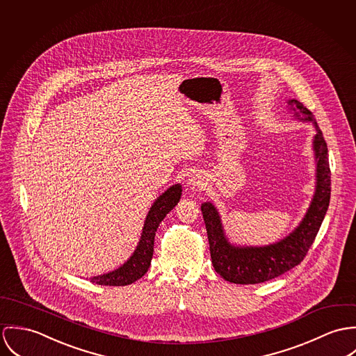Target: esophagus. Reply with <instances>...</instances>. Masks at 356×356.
<instances>
[{
  "label": "esophagus",
  "mask_w": 356,
  "mask_h": 356,
  "mask_svg": "<svg viewBox=\"0 0 356 356\" xmlns=\"http://www.w3.org/2000/svg\"><path fill=\"white\" fill-rule=\"evenodd\" d=\"M188 186H191L193 188L203 186V177L200 175H191L188 179Z\"/></svg>",
  "instance_id": "1"
}]
</instances>
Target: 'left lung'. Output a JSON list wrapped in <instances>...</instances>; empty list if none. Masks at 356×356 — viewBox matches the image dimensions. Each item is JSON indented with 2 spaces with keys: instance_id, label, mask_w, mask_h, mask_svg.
I'll list each match as a JSON object with an SVG mask.
<instances>
[{
  "instance_id": "8db88e82",
  "label": "left lung",
  "mask_w": 356,
  "mask_h": 356,
  "mask_svg": "<svg viewBox=\"0 0 356 356\" xmlns=\"http://www.w3.org/2000/svg\"><path fill=\"white\" fill-rule=\"evenodd\" d=\"M288 105L295 118L313 122L316 134L313 139L316 157V193L300 224L288 236L269 245H234L225 236L220 214L211 202L200 206L206 224L210 255L214 270L234 284H259L281 276L299 265L312 247L330 200V168L327 146L313 113L296 99ZM303 115V118L300 116Z\"/></svg>"
}]
</instances>
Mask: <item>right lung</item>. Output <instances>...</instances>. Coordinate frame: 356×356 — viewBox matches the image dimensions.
Segmentation results:
<instances>
[{"mask_svg":"<svg viewBox=\"0 0 356 356\" xmlns=\"http://www.w3.org/2000/svg\"><path fill=\"white\" fill-rule=\"evenodd\" d=\"M181 197V186L175 184L169 187L162 195H159L153 206L150 207L145 225L143 232L139 240V244L129 259L121 265L119 269L101 275V276L91 277L90 280L98 285H109V286H121L129 285L145 276L153 258L154 251V236L157 232L161 221L165 216L177 204Z\"/></svg>","mask_w":356,"mask_h":356,"instance_id":"obj_1","label":"right lung"}]
</instances>
